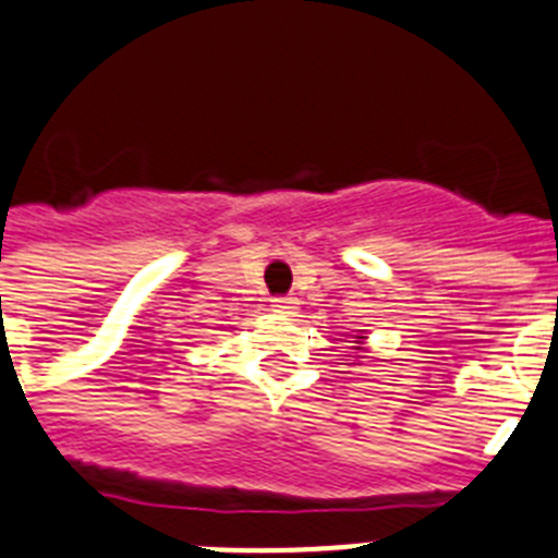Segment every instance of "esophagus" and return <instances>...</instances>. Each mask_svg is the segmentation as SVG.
Returning a JSON list of instances; mask_svg holds the SVG:
<instances>
[{"mask_svg":"<svg viewBox=\"0 0 558 558\" xmlns=\"http://www.w3.org/2000/svg\"><path fill=\"white\" fill-rule=\"evenodd\" d=\"M274 307L276 313H282V316H296V311H299V302L293 296H276L274 299Z\"/></svg>","mask_w":558,"mask_h":558,"instance_id":"1","label":"esophagus"}]
</instances>
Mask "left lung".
I'll list each match as a JSON object with an SVG mask.
<instances>
[{"instance_id":"obj_1","label":"left lung","mask_w":558,"mask_h":558,"mask_svg":"<svg viewBox=\"0 0 558 558\" xmlns=\"http://www.w3.org/2000/svg\"><path fill=\"white\" fill-rule=\"evenodd\" d=\"M365 330H356V333H353V353H356V359H353V365H359V359H365V353H367V348H365Z\"/></svg>"}]
</instances>
